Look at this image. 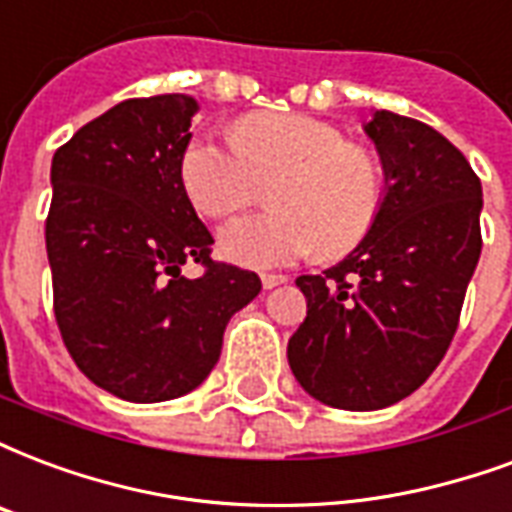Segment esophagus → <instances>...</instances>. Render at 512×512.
<instances>
[{
  "instance_id": "34e87169",
  "label": "esophagus",
  "mask_w": 512,
  "mask_h": 512,
  "mask_svg": "<svg viewBox=\"0 0 512 512\" xmlns=\"http://www.w3.org/2000/svg\"><path fill=\"white\" fill-rule=\"evenodd\" d=\"M280 283H286V275H272V272H264V275H261V286L264 288H275L280 286Z\"/></svg>"
}]
</instances>
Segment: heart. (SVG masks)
Wrapping results in <instances>:
<instances>
[{
  "label": "heart",
  "instance_id": "b5f03b06",
  "mask_svg": "<svg viewBox=\"0 0 512 512\" xmlns=\"http://www.w3.org/2000/svg\"><path fill=\"white\" fill-rule=\"evenodd\" d=\"M234 145L194 137L180 156L188 199L207 218H229L270 186L272 213L237 218L218 234L226 259L270 270L307 253L337 259L375 229L386 202L380 153L340 126L297 113H256L232 129Z\"/></svg>",
  "mask_w": 512,
  "mask_h": 512
}]
</instances>
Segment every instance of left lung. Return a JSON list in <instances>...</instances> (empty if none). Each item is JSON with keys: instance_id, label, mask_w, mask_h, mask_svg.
Listing matches in <instances>:
<instances>
[{"instance_id": "left-lung-1", "label": "left lung", "mask_w": 512, "mask_h": 512, "mask_svg": "<svg viewBox=\"0 0 512 512\" xmlns=\"http://www.w3.org/2000/svg\"><path fill=\"white\" fill-rule=\"evenodd\" d=\"M364 129L386 167V202L337 267L299 275L307 318L288 340L299 386L340 410L394 405L432 375L483 245L480 178L456 145L391 110Z\"/></svg>"}]
</instances>
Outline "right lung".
<instances>
[{
	"mask_svg": "<svg viewBox=\"0 0 512 512\" xmlns=\"http://www.w3.org/2000/svg\"><path fill=\"white\" fill-rule=\"evenodd\" d=\"M197 102L126 99L53 156L45 248L61 340L91 383L164 402L202 383L224 329L261 291L256 272L210 259L213 237L180 180ZM203 267L186 279L182 264Z\"/></svg>",
	"mask_w": 512,
	"mask_h": 512,
	"instance_id": "obj_1",
	"label": "right lung"
}]
</instances>
